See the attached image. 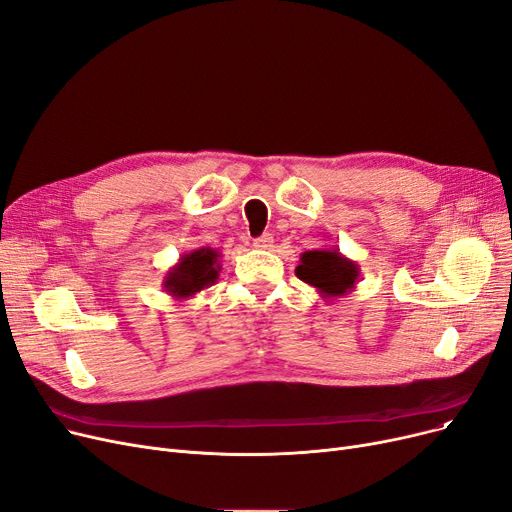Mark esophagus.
<instances>
[{"instance_id":"34e87169","label":"esophagus","mask_w":512,"mask_h":512,"mask_svg":"<svg viewBox=\"0 0 512 512\" xmlns=\"http://www.w3.org/2000/svg\"><path fill=\"white\" fill-rule=\"evenodd\" d=\"M272 242H274L272 234H263V236H259V238L253 240V247H255V249H261V251H268V249H272Z\"/></svg>"}]
</instances>
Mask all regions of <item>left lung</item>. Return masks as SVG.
I'll return each instance as SVG.
<instances>
[{"mask_svg": "<svg viewBox=\"0 0 512 512\" xmlns=\"http://www.w3.org/2000/svg\"><path fill=\"white\" fill-rule=\"evenodd\" d=\"M299 280L316 288L322 299H339L349 295L360 282V265L345 257L339 249H314L299 257L295 268Z\"/></svg>", "mask_w": 512, "mask_h": 512, "instance_id": "1", "label": "left lung"}]
</instances>
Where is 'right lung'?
Wrapping results in <instances>:
<instances>
[{"label":"right lung","mask_w":512,"mask_h":512,"mask_svg":"<svg viewBox=\"0 0 512 512\" xmlns=\"http://www.w3.org/2000/svg\"><path fill=\"white\" fill-rule=\"evenodd\" d=\"M219 257L221 253L211 247L184 253L163 278L165 293L175 301H186L213 286L221 272Z\"/></svg>","instance_id":"add662e5"}]
</instances>
